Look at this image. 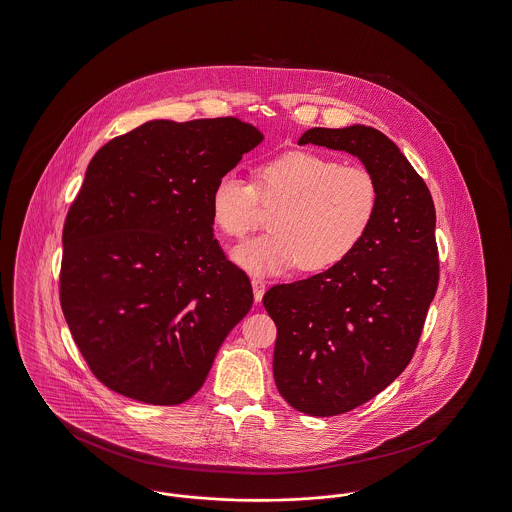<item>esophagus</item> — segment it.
<instances>
[{"label": "esophagus", "instance_id": "34e87169", "mask_svg": "<svg viewBox=\"0 0 512 512\" xmlns=\"http://www.w3.org/2000/svg\"><path fill=\"white\" fill-rule=\"evenodd\" d=\"M252 289H254V299L256 303L262 301L264 293H266V281L262 277H252Z\"/></svg>", "mask_w": 512, "mask_h": 512}]
</instances>
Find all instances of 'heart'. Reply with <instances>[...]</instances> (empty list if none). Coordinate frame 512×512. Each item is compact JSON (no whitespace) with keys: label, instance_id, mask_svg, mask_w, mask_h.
I'll list each match as a JSON object with an SVG mask.
<instances>
[{"label":"heart","instance_id":"1","mask_svg":"<svg viewBox=\"0 0 512 512\" xmlns=\"http://www.w3.org/2000/svg\"><path fill=\"white\" fill-rule=\"evenodd\" d=\"M260 205L272 212V233L235 250L254 273H277L299 264L320 273L343 264L369 237L380 209V186L363 165L332 155L293 149L262 161L254 182L235 171L211 190V217L229 239H246L260 227Z\"/></svg>","mask_w":512,"mask_h":512}]
</instances>
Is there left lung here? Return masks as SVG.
Instances as JSON below:
<instances>
[{
  "label": "left lung",
  "instance_id": "left-lung-1",
  "mask_svg": "<svg viewBox=\"0 0 512 512\" xmlns=\"http://www.w3.org/2000/svg\"><path fill=\"white\" fill-rule=\"evenodd\" d=\"M307 143L359 157L380 186L375 225L355 254L262 299L277 326L279 394L328 417L363 406L408 367L439 287L437 215L423 178L375 128H312L299 139Z\"/></svg>",
  "mask_w": 512,
  "mask_h": 512
}]
</instances>
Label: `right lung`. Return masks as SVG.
<instances>
[{"label":"right lung","mask_w":512,"mask_h":512,"mask_svg":"<svg viewBox=\"0 0 512 512\" xmlns=\"http://www.w3.org/2000/svg\"><path fill=\"white\" fill-rule=\"evenodd\" d=\"M262 139L233 116L153 120L91 159L64 223L60 303L106 388L153 406L202 388L254 301L213 239L211 190Z\"/></svg>","instance_id":"obj_1"}]
</instances>
